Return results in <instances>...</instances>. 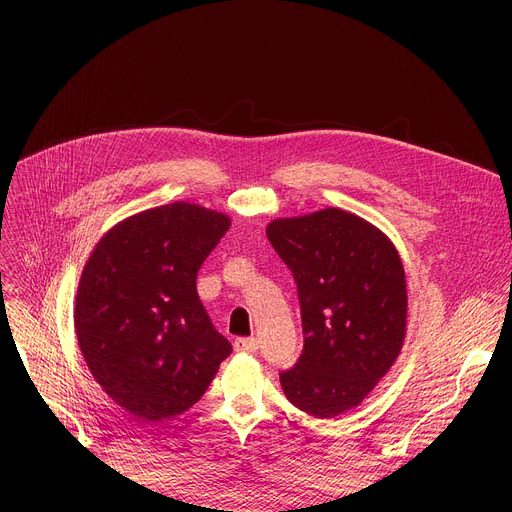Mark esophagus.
Returning <instances> with one entry per match:
<instances>
[{"label": "esophagus", "instance_id": "esophagus-1", "mask_svg": "<svg viewBox=\"0 0 512 512\" xmlns=\"http://www.w3.org/2000/svg\"><path fill=\"white\" fill-rule=\"evenodd\" d=\"M257 338H236L234 351L236 353H255L257 351Z\"/></svg>", "mask_w": 512, "mask_h": 512}]
</instances>
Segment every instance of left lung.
<instances>
[{"instance_id": "1", "label": "left lung", "mask_w": 512, "mask_h": 512, "mask_svg": "<svg viewBox=\"0 0 512 512\" xmlns=\"http://www.w3.org/2000/svg\"><path fill=\"white\" fill-rule=\"evenodd\" d=\"M299 290L303 355L280 373L294 407L332 419L359 407L407 336V278L392 240L338 207L265 230Z\"/></svg>"}]
</instances>
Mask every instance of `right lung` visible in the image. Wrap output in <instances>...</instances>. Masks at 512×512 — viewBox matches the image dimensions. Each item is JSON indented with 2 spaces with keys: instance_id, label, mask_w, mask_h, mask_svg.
Here are the masks:
<instances>
[{
  "instance_id": "obj_1",
  "label": "right lung",
  "mask_w": 512,
  "mask_h": 512,
  "mask_svg": "<svg viewBox=\"0 0 512 512\" xmlns=\"http://www.w3.org/2000/svg\"><path fill=\"white\" fill-rule=\"evenodd\" d=\"M226 213L176 201L107 230L80 274L74 330L95 382L139 421L191 409L232 353L197 294Z\"/></svg>"
}]
</instances>
